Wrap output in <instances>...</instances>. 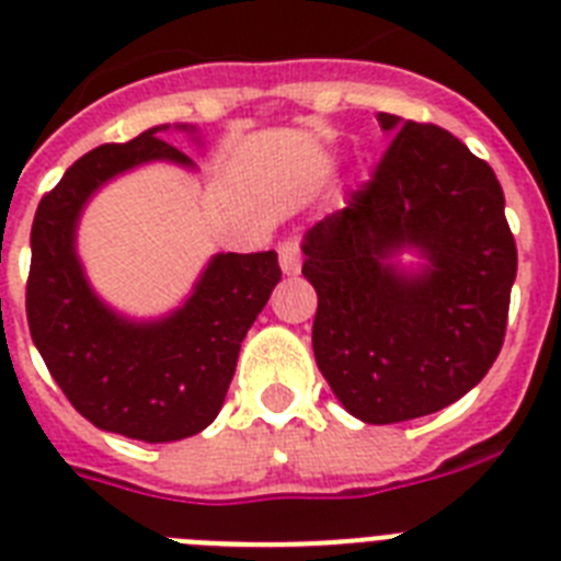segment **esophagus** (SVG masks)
<instances>
[{
	"instance_id": "34e87169",
	"label": "esophagus",
	"mask_w": 561,
	"mask_h": 561,
	"mask_svg": "<svg viewBox=\"0 0 561 561\" xmlns=\"http://www.w3.org/2000/svg\"><path fill=\"white\" fill-rule=\"evenodd\" d=\"M277 257H280V270L286 275H295L300 270V243L298 238H284L277 243Z\"/></svg>"
}]
</instances>
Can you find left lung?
<instances>
[{"instance_id":"8db88e82","label":"left lung","mask_w":561,"mask_h":561,"mask_svg":"<svg viewBox=\"0 0 561 561\" xmlns=\"http://www.w3.org/2000/svg\"><path fill=\"white\" fill-rule=\"evenodd\" d=\"M380 124L396 130L400 116ZM403 245L430 257L420 276L385 263ZM304 255L314 360L363 423L434 414L494 366L516 277L505 195L488 161L437 124L405 122L348 207L306 232Z\"/></svg>"}]
</instances>
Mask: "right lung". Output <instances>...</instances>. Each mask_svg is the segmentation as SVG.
Returning a JSON list of instances; mask_svg holds the SVG:
<instances>
[{
    "mask_svg": "<svg viewBox=\"0 0 561 561\" xmlns=\"http://www.w3.org/2000/svg\"><path fill=\"white\" fill-rule=\"evenodd\" d=\"M152 127L81 156L39 201L31 232L25 309L53 380L95 428L170 443L207 428L224 405L249 327L280 280L275 252L213 257L184 309L161 323H127L81 275L73 232L95 186L130 167L190 158Z\"/></svg>",
    "mask_w": 561,
    "mask_h": 561,
    "instance_id": "1",
    "label": "right lung"
}]
</instances>
